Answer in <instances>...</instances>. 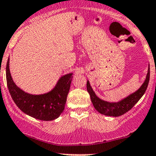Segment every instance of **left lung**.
Returning a JSON list of instances; mask_svg holds the SVG:
<instances>
[{"label": "left lung", "mask_w": 156, "mask_h": 156, "mask_svg": "<svg viewBox=\"0 0 156 156\" xmlns=\"http://www.w3.org/2000/svg\"><path fill=\"white\" fill-rule=\"evenodd\" d=\"M149 75H150V71L149 66L148 69L147 75H146L145 81L141 85L136 91L131 94L127 97L126 98L123 99L121 101L116 102V103H109V102L104 101L99 98L94 91L93 90L89 81H87V90L90 97L91 102L94 105V108L97 111L101 114L108 116H113V117H118L124 115L131 109L135 104L140 100V99L143 97L144 93L146 92V88L148 87V84L149 81Z\"/></svg>", "instance_id": "left-lung-1"}]
</instances>
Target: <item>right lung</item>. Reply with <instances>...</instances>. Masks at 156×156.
<instances>
[{"instance_id":"add662e5","label":"right lung","mask_w":156,"mask_h":156,"mask_svg":"<svg viewBox=\"0 0 156 156\" xmlns=\"http://www.w3.org/2000/svg\"><path fill=\"white\" fill-rule=\"evenodd\" d=\"M10 60L6 68L7 83L11 97L20 110L28 115L41 121H52L57 119L65 108L72 73L67 74L59 78L52 90L47 94L34 95L25 92L16 85L10 72Z\"/></svg>"}]
</instances>
